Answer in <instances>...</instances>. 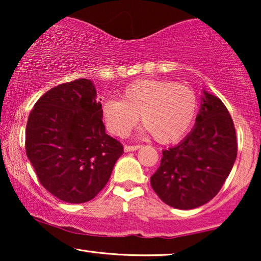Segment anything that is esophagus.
Here are the masks:
<instances>
[{
  "label": "esophagus",
  "mask_w": 261,
  "mask_h": 261,
  "mask_svg": "<svg viewBox=\"0 0 261 261\" xmlns=\"http://www.w3.org/2000/svg\"><path fill=\"white\" fill-rule=\"evenodd\" d=\"M141 146L140 145H133V146H129V145H124V152H132V151H137V149L140 148Z\"/></svg>",
  "instance_id": "esophagus-1"
}]
</instances>
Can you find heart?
<instances>
[{"mask_svg":"<svg viewBox=\"0 0 261 261\" xmlns=\"http://www.w3.org/2000/svg\"><path fill=\"white\" fill-rule=\"evenodd\" d=\"M197 96L190 87L167 80H144L127 85L120 99H107L101 108L109 133L124 138L139 121L160 144L180 139L197 115Z\"/></svg>","mask_w":261,"mask_h":261,"instance_id":"1","label":"heart"}]
</instances>
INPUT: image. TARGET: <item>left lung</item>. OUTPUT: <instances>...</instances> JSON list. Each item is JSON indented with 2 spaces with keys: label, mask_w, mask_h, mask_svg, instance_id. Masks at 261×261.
<instances>
[{
  "label": "left lung",
  "mask_w": 261,
  "mask_h": 261,
  "mask_svg": "<svg viewBox=\"0 0 261 261\" xmlns=\"http://www.w3.org/2000/svg\"><path fill=\"white\" fill-rule=\"evenodd\" d=\"M238 153L235 127L223 102L204 91L201 110L190 134L164 149L151 185L164 203L195 209L219 194Z\"/></svg>",
  "instance_id": "left-lung-1"
}]
</instances>
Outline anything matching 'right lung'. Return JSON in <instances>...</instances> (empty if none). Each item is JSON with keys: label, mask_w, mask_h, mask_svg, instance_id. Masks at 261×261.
<instances>
[{"label": "right lung", "mask_w": 261, "mask_h": 261, "mask_svg": "<svg viewBox=\"0 0 261 261\" xmlns=\"http://www.w3.org/2000/svg\"><path fill=\"white\" fill-rule=\"evenodd\" d=\"M91 81L45 92L26 126V154L46 190L67 203L90 201L106 187L123 146L106 133Z\"/></svg>", "instance_id": "1"}]
</instances>
